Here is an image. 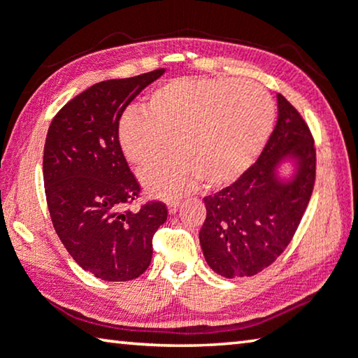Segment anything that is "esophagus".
Wrapping results in <instances>:
<instances>
[{"label": "esophagus", "instance_id": "obj_1", "mask_svg": "<svg viewBox=\"0 0 358 358\" xmlns=\"http://www.w3.org/2000/svg\"><path fill=\"white\" fill-rule=\"evenodd\" d=\"M178 207H180V202H178V201H173V202H169V203H167V208H169V213H170V215L177 213Z\"/></svg>", "mask_w": 358, "mask_h": 358}]
</instances>
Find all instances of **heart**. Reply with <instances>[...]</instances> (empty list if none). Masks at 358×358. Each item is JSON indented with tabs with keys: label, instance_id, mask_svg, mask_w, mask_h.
I'll return each mask as SVG.
<instances>
[{
	"label": "heart",
	"instance_id": "heart-1",
	"mask_svg": "<svg viewBox=\"0 0 358 358\" xmlns=\"http://www.w3.org/2000/svg\"><path fill=\"white\" fill-rule=\"evenodd\" d=\"M275 106L252 81L177 78L152 89L143 113L119 117L116 138L130 164L143 167L166 148L173 151L140 173L159 199H178L199 181L229 185L252 166L268 141Z\"/></svg>",
	"mask_w": 358,
	"mask_h": 358
}]
</instances>
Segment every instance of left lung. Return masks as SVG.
I'll return each instance as SVG.
<instances>
[{
	"mask_svg": "<svg viewBox=\"0 0 358 358\" xmlns=\"http://www.w3.org/2000/svg\"><path fill=\"white\" fill-rule=\"evenodd\" d=\"M277 106V124L258 161L228 188L203 197V257L228 279L258 274L280 257L314 191V137L299 111L280 94ZM285 158H293L297 169L288 182L276 177V166Z\"/></svg>",
	"mask_w": 358,
	"mask_h": 358,
	"instance_id": "1",
	"label": "left lung"
}]
</instances>
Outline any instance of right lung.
Returning a JSON list of instances; mask_svg holds the SVG:
<instances>
[{"instance_id": "right-lung-1", "label": "right lung", "mask_w": 358, "mask_h": 358, "mask_svg": "<svg viewBox=\"0 0 358 358\" xmlns=\"http://www.w3.org/2000/svg\"><path fill=\"white\" fill-rule=\"evenodd\" d=\"M164 71L94 84L68 101L48 130L43 177L54 229L71 258L101 280L143 274L152 236L167 220V206L159 201L126 208L141 186L116 138L124 110Z\"/></svg>"}]
</instances>
